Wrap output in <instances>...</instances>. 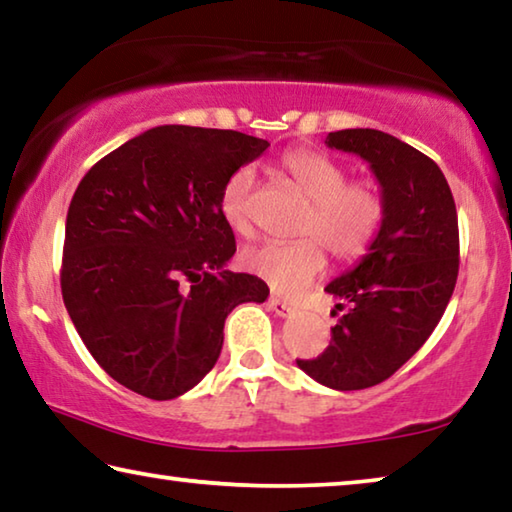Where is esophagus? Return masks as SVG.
Instances as JSON below:
<instances>
[{
  "instance_id": "34e87169",
  "label": "esophagus",
  "mask_w": 512,
  "mask_h": 512,
  "mask_svg": "<svg viewBox=\"0 0 512 512\" xmlns=\"http://www.w3.org/2000/svg\"><path fill=\"white\" fill-rule=\"evenodd\" d=\"M268 309L275 311V314H277V316H282V318H287V316H291V314H293V311H296V309H293V307L289 305V302H284V300L275 298V296L268 298Z\"/></svg>"
}]
</instances>
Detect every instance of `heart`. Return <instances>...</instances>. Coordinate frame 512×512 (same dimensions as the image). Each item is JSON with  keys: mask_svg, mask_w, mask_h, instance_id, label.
Returning a JSON list of instances; mask_svg holds the SVG:
<instances>
[{"mask_svg": "<svg viewBox=\"0 0 512 512\" xmlns=\"http://www.w3.org/2000/svg\"><path fill=\"white\" fill-rule=\"evenodd\" d=\"M280 167L309 198V210L298 223L307 237L268 241L244 250L246 271L262 277L282 296H296L325 271L329 253L341 262H352L368 253L384 223V198L368 180H348V169L332 155L318 149H291ZM255 169L241 164L223 183L219 207L225 223L239 235H250V194Z\"/></svg>", "mask_w": 512, "mask_h": 512, "instance_id": "obj_1", "label": "heart"}]
</instances>
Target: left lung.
<instances>
[{"instance_id":"1","label":"left lung","mask_w":512,"mask_h":512,"mask_svg":"<svg viewBox=\"0 0 512 512\" xmlns=\"http://www.w3.org/2000/svg\"><path fill=\"white\" fill-rule=\"evenodd\" d=\"M325 144L370 164L384 223L361 262L325 287L348 314L327 350L298 366L334 391H361L402 368L443 318L458 277V216L438 164L397 137L345 128Z\"/></svg>"}]
</instances>
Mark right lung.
Listing matches in <instances>:
<instances>
[{"label": "right lung", "mask_w": 512, "mask_h": 512, "mask_svg": "<svg viewBox=\"0 0 512 512\" xmlns=\"http://www.w3.org/2000/svg\"><path fill=\"white\" fill-rule=\"evenodd\" d=\"M259 137L158 126L101 158L76 187L65 221L60 289L85 348L121 386L173 400L214 368L223 325L264 302L255 275L225 271L235 232L219 196Z\"/></svg>", "instance_id": "1"}]
</instances>
